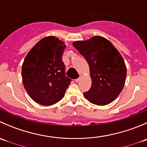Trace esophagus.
<instances>
[{"mask_svg":"<svg viewBox=\"0 0 147 147\" xmlns=\"http://www.w3.org/2000/svg\"><path fill=\"white\" fill-rule=\"evenodd\" d=\"M82 75H80V76L79 78H78V79H76V80H75V82H80V81L81 80V79H82Z\"/></svg>","mask_w":147,"mask_h":147,"instance_id":"obj_1","label":"esophagus"}]
</instances>
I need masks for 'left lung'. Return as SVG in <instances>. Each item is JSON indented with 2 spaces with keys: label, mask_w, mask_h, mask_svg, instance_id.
I'll use <instances>...</instances> for the list:
<instances>
[{
  "label": "left lung",
  "mask_w": 147,
  "mask_h": 147,
  "mask_svg": "<svg viewBox=\"0 0 147 147\" xmlns=\"http://www.w3.org/2000/svg\"><path fill=\"white\" fill-rule=\"evenodd\" d=\"M72 45L90 67L92 86L83 93L84 97L101 106L113 102L122 90L127 77L125 63L119 51L107 39L98 35Z\"/></svg>",
  "instance_id": "1"
}]
</instances>
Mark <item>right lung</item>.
<instances>
[{
  "label": "right lung",
  "mask_w": 147,
  "mask_h": 147,
  "mask_svg": "<svg viewBox=\"0 0 147 147\" xmlns=\"http://www.w3.org/2000/svg\"><path fill=\"white\" fill-rule=\"evenodd\" d=\"M65 42L47 36L29 51L22 65V79L30 97L40 105L50 106L65 96L71 80L65 76L62 60Z\"/></svg>",
  "instance_id": "1"
}]
</instances>
